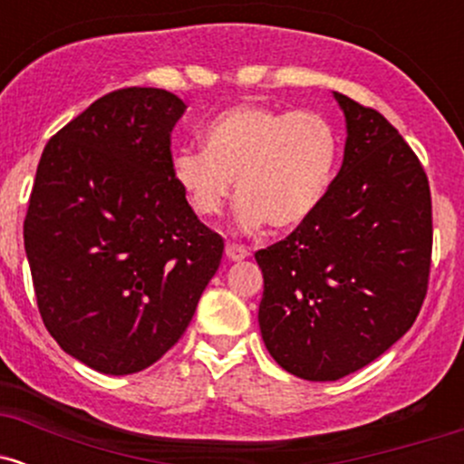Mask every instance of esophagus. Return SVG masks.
Instances as JSON below:
<instances>
[{
	"label": "esophagus",
	"mask_w": 464,
	"mask_h": 464,
	"mask_svg": "<svg viewBox=\"0 0 464 464\" xmlns=\"http://www.w3.org/2000/svg\"><path fill=\"white\" fill-rule=\"evenodd\" d=\"M225 253L228 262H242V259L248 257V248L242 246V244H227Z\"/></svg>",
	"instance_id": "1"
}]
</instances>
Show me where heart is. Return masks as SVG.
Returning a JSON list of instances; mask_svg holds the SVG:
<instances>
[{"mask_svg":"<svg viewBox=\"0 0 464 464\" xmlns=\"http://www.w3.org/2000/svg\"><path fill=\"white\" fill-rule=\"evenodd\" d=\"M200 148L174 154L172 172L191 209L205 220L225 214L236 180L237 225L257 231L301 227L321 209L340 163L332 121L312 111L237 104L202 129Z\"/></svg>","mask_w":464,"mask_h":464,"instance_id":"obj_1","label":"heart"}]
</instances>
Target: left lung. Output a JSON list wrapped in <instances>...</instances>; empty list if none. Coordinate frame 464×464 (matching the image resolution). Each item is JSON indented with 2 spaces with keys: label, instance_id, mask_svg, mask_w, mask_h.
Listing matches in <instances>:
<instances>
[{
  "label": "left lung",
  "instance_id": "1",
  "mask_svg": "<svg viewBox=\"0 0 464 464\" xmlns=\"http://www.w3.org/2000/svg\"><path fill=\"white\" fill-rule=\"evenodd\" d=\"M334 98L347 141L327 198L255 253L266 349L307 382H335L391 349L423 305L432 257V198L417 154L384 115Z\"/></svg>",
  "mask_w": 464,
  "mask_h": 464
}]
</instances>
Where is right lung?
I'll use <instances>...</instances> for the list:
<instances>
[{"mask_svg":"<svg viewBox=\"0 0 464 464\" xmlns=\"http://www.w3.org/2000/svg\"><path fill=\"white\" fill-rule=\"evenodd\" d=\"M185 102L130 87L47 141L24 244L44 323L89 369L130 375L179 343L225 242L191 211L169 135Z\"/></svg>","mask_w":464,"mask_h":464,"instance_id":"obj_1","label":"right lung"}]
</instances>
